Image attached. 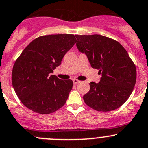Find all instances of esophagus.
<instances>
[{"label":"esophagus","instance_id":"34e87169","mask_svg":"<svg viewBox=\"0 0 148 148\" xmlns=\"http://www.w3.org/2000/svg\"><path fill=\"white\" fill-rule=\"evenodd\" d=\"M73 83H74V84H79V83H80V81H79V80H77V79H73Z\"/></svg>","mask_w":148,"mask_h":148}]
</instances>
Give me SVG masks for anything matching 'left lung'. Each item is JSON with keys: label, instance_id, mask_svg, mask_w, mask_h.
I'll return each mask as SVG.
<instances>
[{"label": "left lung", "instance_id": "1", "mask_svg": "<svg viewBox=\"0 0 148 148\" xmlns=\"http://www.w3.org/2000/svg\"><path fill=\"white\" fill-rule=\"evenodd\" d=\"M79 52L85 53L90 66L102 74L100 82L90 83L84 95L88 106L97 111L119 108L132 92L136 69L127 51L119 42L104 36L75 35Z\"/></svg>", "mask_w": 148, "mask_h": 148}]
</instances>
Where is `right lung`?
<instances>
[{
    "mask_svg": "<svg viewBox=\"0 0 148 148\" xmlns=\"http://www.w3.org/2000/svg\"><path fill=\"white\" fill-rule=\"evenodd\" d=\"M73 34L42 36L24 48L12 73L14 90L24 106L38 114L53 113L66 103L71 80L50 75L76 43Z\"/></svg>",
    "mask_w": 148,
    "mask_h": 148,
    "instance_id": "obj_1",
    "label": "right lung"
}]
</instances>
